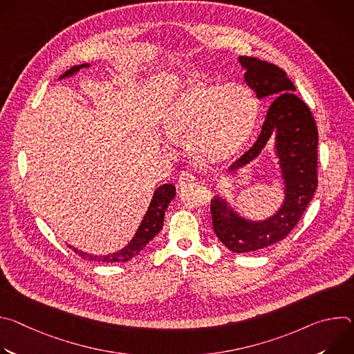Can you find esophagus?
<instances>
[{
	"label": "esophagus",
	"mask_w": 354,
	"mask_h": 354,
	"mask_svg": "<svg viewBox=\"0 0 354 354\" xmlns=\"http://www.w3.org/2000/svg\"><path fill=\"white\" fill-rule=\"evenodd\" d=\"M194 180H196V176H194L192 172H189V171H183V172L179 175L178 186H179L180 189H185V187L190 186L192 183H194Z\"/></svg>",
	"instance_id": "1"
}]
</instances>
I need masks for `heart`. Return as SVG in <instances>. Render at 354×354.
<instances>
[{
	"instance_id": "obj_1",
	"label": "heart",
	"mask_w": 354,
	"mask_h": 354,
	"mask_svg": "<svg viewBox=\"0 0 354 354\" xmlns=\"http://www.w3.org/2000/svg\"><path fill=\"white\" fill-rule=\"evenodd\" d=\"M257 116V99L243 85L192 81L167 108L162 130L172 142H189L197 164L214 167L239 153Z\"/></svg>"
}]
</instances>
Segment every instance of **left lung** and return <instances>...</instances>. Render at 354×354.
<instances>
[{"mask_svg": "<svg viewBox=\"0 0 354 354\" xmlns=\"http://www.w3.org/2000/svg\"><path fill=\"white\" fill-rule=\"evenodd\" d=\"M245 68V82L259 99H274L262 131L246 153L238 158L231 172L259 157L270 137L284 180V201L269 218L250 221L241 217L225 198L214 196L210 205L213 230L217 238L235 254L268 248L284 239L308 207L318 186L317 148L318 129L306 102L294 93L295 86L280 67L255 57H238Z\"/></svg>", "mask_w": 354, "mask_h": 354, "instance_id": "8db88e82", "label": "left lung"}]
</instances>
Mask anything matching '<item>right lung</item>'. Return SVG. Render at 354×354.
Listing matches in <instances>:
<instances>
[{
  "mask_svg": "<svg viewBox=\"0 0 354 354\" xmlns=\"http://www.w3.org/2000/svg\"><path fill=\"white\" fill-rule=\"evenodd\" d=\"M89 64H81V66H74L73 68H70L68 71H66L62 78L70 77L75 73H78L81 68H88ZM175 186L172 183H165L162 186H160L153 196V200L148 206V210L136 232V235L133 236V239L120 250L115 252V254H109V255H104V257H96V255H89L86 252L78 250L77 248H73L71 245H68L75 254L84 259L88 261H93V262H106V263H116V262H127L130 259H133L134 257H137L140 254V250L153 239L162 228L164 225V216L165 212L171 203V200L175 197Z\"/></svg>",
  "mask_w": 354,
  "mask_h": 354,
  "instance_id": "1",
  "label": "right lung"
}]
</instances>
